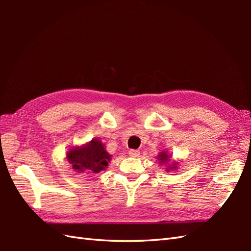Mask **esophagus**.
Wrapping results in <instances>:
<instances>
[{
	"label": "esophagus",
	"instance_id": "obj_1",
	"mask_svg": "<svg viewBox=\"0 0 251 251\" xmlns=\"http://www.w3.org/2000/svg\"><path fill=\"white\" fill-rule=\"evenodd\" d=\"M128 154H129L131 157H137V156L140 155V152L138 151V150H129Z\"/></svg>",
	"mask_w": 251,
	"mask_h": 251
}]
</instances>
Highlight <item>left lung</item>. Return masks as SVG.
<instances>
[{"mask_svg": "<svg viewBox=\"0 0 251 251\" xmlns=\"http://www.w3.org/2000/svg\"><path fill=\"white\" fill-rule=\"evenodd\" d=\"M173 155L172 154H169V152L167 150H163L162 152H159L158 155L156 156V159L158 161L159 165H163V166H165V170L166 172H170V170H176L178 169V166H179V162L177 161H173L172 159Z\"/></svg>", "mask_w": 251, "mask_h": 251, "instance_id": "obj_1", "label": "left lung"}]
</instances>
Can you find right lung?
Returning <instances> with one entry per match:
<instances>
[{
  "mask_svg": "<svg viewBox=\"0 0 251 251\" xmlns=\"http://www.w3.org/2000/svg\"><path fill=\"white\" fill-rule=\"evenodd\" d=\"M112 155L106 152L104 143L98 138L82 146L71 147L66 153V161L76 174L89 176L105 170Z\"/></svg>",
  "mask_w": 251,
  "mask_h": 251,
  "instance_id": "obj_1",
  "label": "right lung"
}]
</instances>
